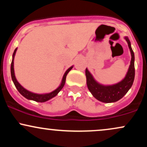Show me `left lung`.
<instances>
[{
	"instance_id": "8db88e82",
	"label": "left lung",
	"mask_w": 147,
	"mask_h": 147,
	"mask_svg": "<svg viewBox=\"0 0 147 147\" xmlns=\"http://www.w3.org/2000/svg\"><path fill=\"white\" fill-rule=\"evenodd\" d=\"M124 39L127 42L131 52V60L128 71L122 80L112 85H104L97 82L89 70L87 68L86 69L88 88L95 99L102 102L112 103L117 102L127 93L133 85L135 78L134 52L131 48V42L128 36H124Z\"/></svg>"
}]
</instances>
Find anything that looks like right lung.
Instances as JSON below:
<instances>
[{"label": "right lung", "instance_id": "obj_1", "mask_svg": "<svg viewBox=\"0 0 147 147\" xmlns=\"http://www.w3.org/2000/svg\"><path fill=\"white\" fill-rule=\"evenodd\" d=\"M17 48L15 49L12 55V61H11V79H12L13 82H14L15 86H16V89H17L18 92L21 94L23 97H25L26 99H29V100H33L37 102H45L47 101L50 100L53 97H55V96L58 95L59 92H60V90L63 88L64 86V84L65 82V79H66V76L68 75V73L70 70H72V68H73V65H72L71 67H70L68 70L65 71V73L63 76V78H62L61 82L60 85L55 89V90L52 91V92H48V93H44V94H38V93H35V92H32L31 91L28 90L27 89H25L24 87H23L21 84H19V82H18L17 79L16 78V76H15L14 73V57L16 55V52L17 51Z\"/></svg>", "mask_w": 147, "mask_h": 147}]
</instances>
